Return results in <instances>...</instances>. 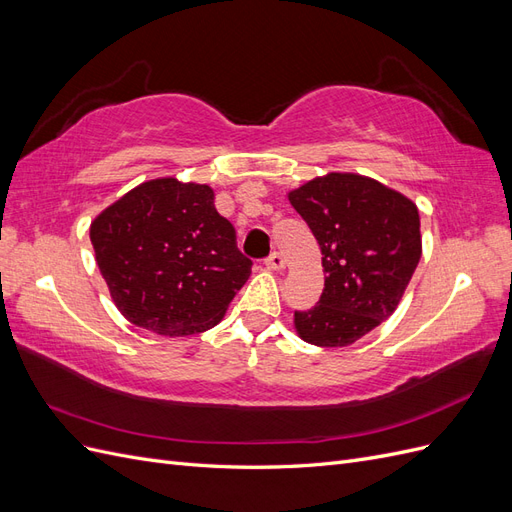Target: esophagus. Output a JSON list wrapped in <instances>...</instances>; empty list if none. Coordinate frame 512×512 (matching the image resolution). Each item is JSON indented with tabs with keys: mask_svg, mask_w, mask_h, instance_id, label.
I'll use <instances>...</instances> for the list:
<instances>
[{
	"mask_svg": "<svg viewBox=\"0 0 512 512\" xmlns=\"http://www.w3.org/2000/svg\"><path fill=\"white\" fill-rule=\"evenodd\" d=\"M267 267L271 271H284L286 269V260L280 252H273L269 258H267Z\"/></svg>",
	"mask_w": 512,
	"mask_h": 512,
	"instance_id": "34e87169",
	"label": "esophagus"
}]
</instances>
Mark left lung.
Masks as SVG:
<instances>
[{"instance_id": "obj_1", "label": "left lung", "mask_w": 512, "mask_h": 512, "mask_svg": "<svg viewBox=\"0 0 512 512\" xmlns=\"http://www.w3.org/2000/svg\"><path fill=\"white\" fill-rule=\"evenodd\" d=\"M322 252L324 290L294 312L303 342L354 344L389 320L421 260V218L408 196L359 173H327L288 192Z\"/></svg>"}]
</instances>
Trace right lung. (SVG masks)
Here are the masks:
<instances>
[{"instance_id":"right-lung-1","label":"right lung","mask_w":512,"mask_h":512,"mask_svg":"<svg viewBox=\"0 0 512 512\" xmlns=\"http://www.w3.org/2000/svg\"><path fill=\"white\" fill-rule=\"evenodd\" d=\"M207 183L149 179L89 226L96 262L121 316L166 337L218 324L252 262Z\"/></svg>"}]
</instances>
